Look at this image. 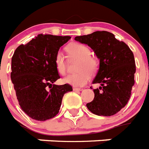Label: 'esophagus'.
<instances>
[{"label":"esophagus","instance_id":"esophagus-1","mask_svg":"<svg viewBox=\"0 0 149 149\" xmlns=\"http://www.w3.org/2000/svg\"><path fill=\"white\" fill-rule=\"evenodd\" d=\"M73 90H74V91H82L83 89L80 88H76V87H74Z\"/></svg>","mask_w":149,"mask_h":149}]
</instances>
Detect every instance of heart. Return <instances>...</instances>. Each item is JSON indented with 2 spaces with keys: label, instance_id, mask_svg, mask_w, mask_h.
<instances>
[{
  "label": "heart",
  "instance_id": "1",
  "mask_svg": "<svg viewBox=\"0 0 149 149\" xmlns=\"http://www.w3.org/2000/svg\"><path fill=\"white\" fill-rule=\"evenodd\" d=\"M66 51L71 57L79 59L77 66L78 73L69 74L63 78V82L73 86H84L89 81L91 74H95L98 68V62L91 54L88 46L80 43H72L66 47ZM54 67L58 74L64 75L66 73V62L61 52L56 53L54 60Z\"/></svg>",
  "mask_w": 149,
  "mask_h": 149
}]
</instances>
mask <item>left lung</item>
I'll use <instances>...</instances> for the list:
<instances>
[{"mask_svg": "<svg viewBox=\"0 0 149 149\" xmlns=\"http://www.w3.org/2000/svg\"><path fill=\"white\" fill-rule=\"evenodd\" d=\"M74 40L88 45L100 60L93 84L95 97L86 104L90 111L101 116H111L125 106L135 84V62L128 45L115 38L110 32L95 31L75 37Z\"/></svg>", "mask_w": 149, "mask_h": 149, "instance_id": "1", "label": "left lung"}]
</instances>
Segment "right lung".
Instances as JSON below:
<instances>
[{
    "label": "right lung",
    "mask_w": 149,
    "mask_h": 149,
    "mask_svg": "<svg viewBox=\"0 0 149 149\" xmlns=\"http://www.w3.org/2000/svg\"><path fill=\"white\" fill-rule=\"evenodd\" d=\"M70 38L41 34L14 52L10 78L19 105L32 119L41 122L54 118L59 112L64 95L72 91L68 84H54L60 78L54 57Z\"/></svg>",
    "instance_id": "add662e5"
}]
</instances>
